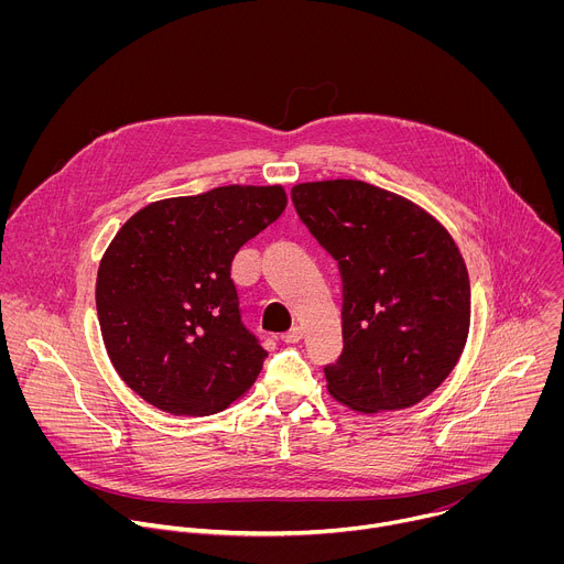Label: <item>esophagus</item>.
Masks as SVG:
<instances>
[{
  "label": "esophagus",
  "instance_id": "esophagus-1",
  "mask_svg": "<svg viewBox=\"0 0 564 564\" xmlns=\"http://www.w3.org/2000/svg\"><path fill=\"white\" fill-rule=\"evenodd\" d=\"M285 344H299L301 339H303V328H299V326H294L292 330H288L283 337H281Z\"/></svg>",
  "mask_w": 564,
  "mask_h": 564
}]
</instances>
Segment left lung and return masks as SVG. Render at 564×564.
I'll return each mask as SVG.
<instances>
[{
	"mask_svg": "<svg viewBox=\"0 0 564 564\" xmlns=\"http://www.w3.org/2000/svg\"><path fill=\"white\" fill-rule=\"evenodd\" d=\"M292 203L344 285L328 392L359 413L420 404L468 337L470 283L455 240L420 205L361 181L301 183Z\"/></svg>",
	"mask_w": 564,
	"mask_h": 564,
	"instance_id": "obj_1",
	"label": "left lung"
}]
</instances>
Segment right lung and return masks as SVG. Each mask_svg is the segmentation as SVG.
<instances>
[{
    "label": "right lung",
    "mask_w": 564,
    "mask_h": 564,
    "mask_svg": "<svg viewBox=\"0 0 564 564\" xmlns=\"http://www.w3.org/2000/svg\"><path fill=\"white\" fill-rule=\"evenodd\" d=\"M285 205L281 185H229L151 203L120 227L98 270V318L113 368L151 406L205 417L252 388L268 352L229 272Z\"/></svg>",
    "instance_id": "1"
}]
</instances>
